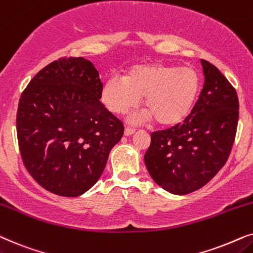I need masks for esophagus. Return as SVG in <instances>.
<instances>
[{"label": "esophagus", "mask_w": 253, "mask_h": 253, "mask_svg": "<svg viewBox=\"0 0 253 253\" xmlns=\"http://www.w3.org/2000/svg\"><path fill=\"white\" fill-rule=\"evenodd\" d=\"M135 128H133V127H129V126H127L126 128H125V135L126 136H129V135H132V134H134L135 133Z\"/></svg>", "instance_id": "obj_1"}]
</instances>
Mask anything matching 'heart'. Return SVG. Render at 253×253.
<instances>
[{"label": "heart", "instance_id": "b5f03b06", "mask_svg": "<svg viewBox=\"0 0 253 253\" xmlns=\"http://www.w3.org/2000/svg\"><path fill=\"white\" fill-rule=\"evenodd\" d=\"M199 75L191 67L144 63L130 68L124 79L112 76L102 89V100L111 112L133 109L143 97L146 116L169 126L190 113L199 92Z\"/></svg>", "mask_w": 253, "mask_h": 253}]
</instances>
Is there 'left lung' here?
<instances>
[{
    "mask_svg": "<svg viewBox=\"0 0 253 253\" xmlns=\"http://www.w3.org/2000/svg\"><path fill=\"white\" fill-rule=\"evenodd\" d=\"M205 83L183 123L151 133L144 155L155 183L173 194L205 186L224 167L236 136L238 97L214 65L201 60Z\"/></svg>",
    "mask_w": 253,
    "mask_h": 253,
    "instance_id": "1",
    "label": "left lung"
}]
</instances>
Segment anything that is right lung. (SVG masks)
Returning a JSON list of instances; mask_svg holds the SVG:
<instances>
[{
	"label": "right lung",
	"mask_w": 253,
	"mask_h": 253,
	"mask_svg": "<svg viewBox=\"0 0 253 253\" xmlns=\"http://www.w3.org/2000/svg\"><path fill=\"white\" fill-rule=\"evenodd\" d=\"M103 83L92 62L60 58L22 92L16 117L24 167L45 190L83 194L99 179L124 124L100 102Z\"/></svg>",
	"instance_id": "right-lung-1"
}]
</instances>
